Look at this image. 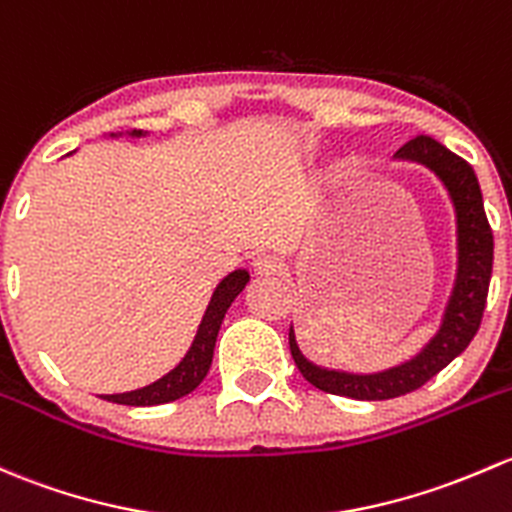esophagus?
<instances>
[{
    "instance_id": "1",
    "label": "esophagus",
    "mask_w": 512,
    "mask_h": 512,
    "mask_svg": "<svg viewBox=\"0 0 512 512\" xmlns=\"http://www.w3.org/2000/svg\"><path fill=\"white\" fill-rule=\"evenodd\" d=\"M252 272H255L257 277H267V279L279 277V274H284V262L274 255H262L252 262Z\"/></svg>"
}]
</instances>
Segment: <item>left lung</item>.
I'll use <instances>...</instances> for the list:
<instances>
[{
  "label": "left lung",
  "instance_id": "8db88e82",
  "mask_svg": "<svg viewBox=\"0 0 512 512\" xmlns=\"http://www.w3.org/2000/svg\"><path fill=\"white\" fill-rule=\"evenodd\" d=\"M397 157L419 161L429 166L444 181L456 208V233H459V272H456L454 294L446 306L444 321L437 336L429 341L417 358L375 375H351L326 370L309 363L297 346L294 331L289 328V348L299 373L319 390L331 395L353 397V400H390L407 395L444 370L459 353L466 351L471 338L481 326L486 309L488 284L493 270V230L483 211L481 186L473 166L459 154L449 152L444 144L427 134H417L397 149Z\"/></svg>",
  "mask_w": 512,
  "mask_h": 512
}]
</instances>
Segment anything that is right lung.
<instances>
[{"mask_svg": "<svg viewBox=\"0 0 512 512\" xmlns=\"http://www.w3.org/2000/svg\"><path fill=\"white\" fill-rule=\"evenodd\" d=\"M139 134L142 132H132V137H139ZM247 282H250V274L245 270H235L218 284V289H215L211 297V304H208L206 314H203V321L201 326H198V333L196 338H193L191 348H188L184 360H181L171 373H166L164 378L157 380V383L139 387V390L122 392V395H102V400L129 407H149L174 402L179 400V397L188 395V392L196 390V387L203 383V378H206L208 368H211L213 363L215 338H218L225 311L230 309V304H233L235 297L245 289Z\"/></svg>", "mask_w": 512, "mask_h": 512, "instance_id": "right-lung-1", "label": "right lung"}]
</instances>
